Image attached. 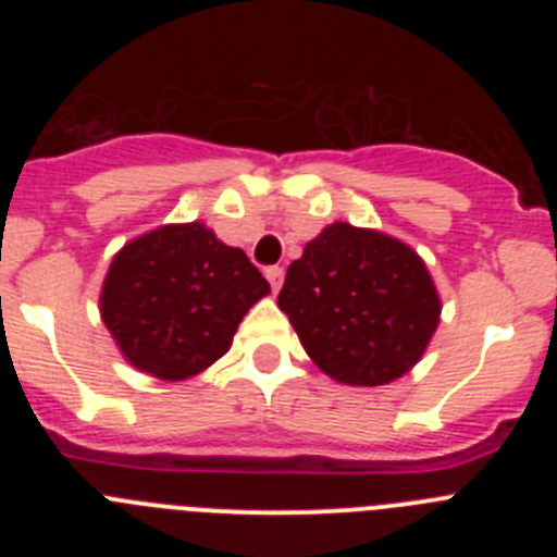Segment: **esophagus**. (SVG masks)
<instances>
[{"label": "esophagus", "instance_id": "obj_1", "mask_svg": "<svg viewBox=\"0 0 557 557\" xmlns=\"http://www.w3.org/2000/svg\"><path fill=\"white\" fill-rule=\"evenodd\" d=\"M264 275H268L270 287H273V289H282V284H284V268H278V264H275V268L264 270Z\"/></svg>", "mask_w": 557, "mask_h": 557}]
</instances>
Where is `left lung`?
Segmentation results:
<instances>
[{
	"instance_id": "left-lung-1",
	"label": "left lung",
	"mask_w": 557,
	"mask_h": 557,
	"mask_svg": "<svg viewBox=\"0 0 557 557\" xmlns=\"http://www.w3.org/2000/svg\"><path fill=\"white\" fill-rule=\"evenodd\" d=\"M278 309L326 376L376 387L424 357L441 298L424 259L393 236L332 223L287 268Z\"/></svg>"
}]
</instances>
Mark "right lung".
Wrapping results in <instances>:
<instances>
[{
  "mask_svg": "<svg viewBox=\"0 0 557 557\" xmlns=\"http://www.w3.org/2000/svg\"><path fill=\"white\" fill-rule=\"evenodd\" d=\"M268 293L245 250L203 223L161 225L113 256L100 314L133 368L181 382L228 351L239 321Z\"/></svg>",
  "mask_w": 557,
  "mask_h": 557,
  "instance_id": "add662e5",
  "label": "right lung"
}]
</instances>
